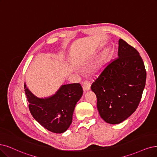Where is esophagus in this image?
<instances>
[{
    "label": "esophagus",
    "mask_w": 157,
    "mask_h": 157,
    "mask_svg": "<svg viewBox=\"0 0 157 157\" xmlns=\"http://www.w3.org/2000/svg\"><path fill=\"white\" fill-rule=\"evenodd\" d=\"M82 87L84 91H86L90 89V83L89 80H85V82L83 83Z\"/></svg>",
    "instance_id": "esophagus-1"
}]
</instances>
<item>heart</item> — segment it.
I'll return each instance as SVG.
<instances>
[{"mask_svg": "<svg viewBox=\"0 0 157 157\" xmlns=\"http://www.w3.org/2000/svg\"><path fill=\"white\" fill-rule=\"evenodd\" d=\"M109 57H110V51L109 50H106L105 51H104V52L101 56V57L100 58L99 61H98L96 64L94 69L96 70V71H100V70L103 68L104 67H105V64L107 63L108 59H109Z\"/></svg>", "mask_w": 157, "mask_h": 157, "instance_id": "heart-1", "label": "heart"}]
</instances>
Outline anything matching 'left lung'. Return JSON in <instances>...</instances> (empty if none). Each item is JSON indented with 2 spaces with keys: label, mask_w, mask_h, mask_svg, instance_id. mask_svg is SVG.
Returning a JSON list of instances; mask_svg holds the SVG:
<instances>
[{
  "label": "left lung",
  "mask_w": 157,
  "mask_h": 157,
  "mask_svg": "<svg viewBox=\"0 0 157 157\" xmlns=\"http://www.w3.org/2000/svg\"><path fill=\"white\" fill-rule=\"evenodd\" d=\"M118 55L91 85L100 117L111 124L122 122L136 111L146 82L144 61L133 46L120 39Z\"/></svg>",
  "instance_id": "obj_1"
}]
</instances>
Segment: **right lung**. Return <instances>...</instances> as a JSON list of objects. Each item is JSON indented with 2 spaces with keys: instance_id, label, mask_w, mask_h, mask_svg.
Listing matches in <instances>:
<instances>
[{
  "instance_id": "add662e5",
  "label": "right lung",
  "mask_w": 157,
  "mask_h": 157,
  "mask_svg": "<svg viewBox=\"0 0 157 157\" xmlns=\"http://www.w3.org/2000/svg\"><path fill=\"white\" fill-rule=\"evenodd\" d=\"M24 86L29 110L34 119L52 132L66 131L72 122L75 106L83 94L81 85H62L56 94L44 99L35 96L25 83Z\"/></svg>"
}]
</instances>
